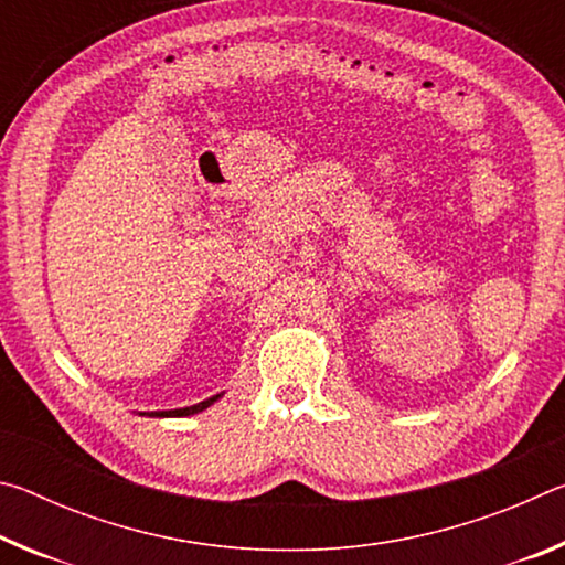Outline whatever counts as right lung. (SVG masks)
I'll list each match as a JSON object with an SVG mask.
<instances>
[{
	"mask_svg": "<svg viewBox=\"0 0 565 565\" xmlns=\"http://www.w3.org/2000/svg\"><path fill=\"white\" fill-rule=\"evenodd\" d=\"M216 398H218V396H214V398H206V401H202V404H196V406H189V408H174V411H161V414H154V416H189V414H199V411H204L206 406H212Z\"/></svg>",
	"mask_w": 565,
	"mask_h": 565,
	"instance_id": "obj_1",
	"label": "right lung"
}]
</instances>
